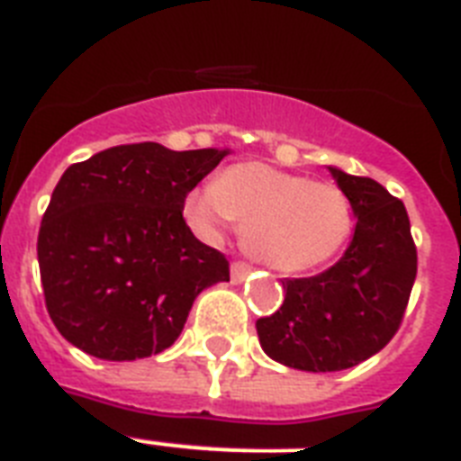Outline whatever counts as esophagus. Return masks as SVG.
<instances>
[{"label":"esophagus","mask_w":461,"mask_h":461,"mask_svg":"<svg viewBox=\"0 0 461 461\" xmlns=\"http://www.w3.org/2000/svg\"><path fill=\"white\" fill-rule=\"evenodd\" d=\"M249 271H252V268H249V264H245V261H235V264L230 266V280H233L235 285L245 283L247 276H249Z\"/></svg>","instance_id":"esophagus-1"}]
</instances>
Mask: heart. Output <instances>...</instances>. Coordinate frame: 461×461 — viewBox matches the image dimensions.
<instances>
[{"label": "heart", "instance_id": "1", "mask_svg": "<svg viewBox=\"0 0 461 461\" xmlns=\"http://www.w3.org/2000/svg\"><path fill=\"white\" fill-rule=\"evenodd\" d=\"M184 209L207 238L233 221L245 226L247 252L277 273L321 268L341 252L353 228L344 190L264 162L228 167L214 188L188 193Z\"/></svg>", "mask_w": 461, "mask_h": 461}]
</instances>
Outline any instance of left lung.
Returning a JSON list of instances; mask_svg holds the SVG:
<instances>
[{
  "label": "left lung",
  "mask_w": 461,
  "mask_h": 461,
  "mask_svg": "<svg viewBox=\"0 0 461 461\" xmlns=\"http://www.w3.org/2000/svg\"><path fill=\"white\" fill-rule=\"evenodd\" d=\"M351 200L356 230L344 257L311 277H285V302L258 318L268 358L303 372H339L393 339L417 276L405 204L375 178L327 167Z\"/></svg>",
  "instance_id": "obj_1"
}]
</instances>
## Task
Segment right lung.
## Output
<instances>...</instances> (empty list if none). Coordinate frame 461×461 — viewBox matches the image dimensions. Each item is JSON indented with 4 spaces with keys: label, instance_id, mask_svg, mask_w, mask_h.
<instances>
[{
    "label": "right lung",
    "instance_id": "right-lung-1",
    "mask_svg": "<svg viewBox=\"0 0 461 461\" xmlns=\"http://www.w3.org/2000/svg\"><path fill=\"white\" fill-rule=\"evenodd\" d=\"M230 150L115 146L70 165L37 238L53 325L101 360L158 356L178 339L197 294L228 283V261L184 219L185 195Z\"/></svg>",
    "mask_w": 461,
    "mask_h": 461
}]
</instances>
